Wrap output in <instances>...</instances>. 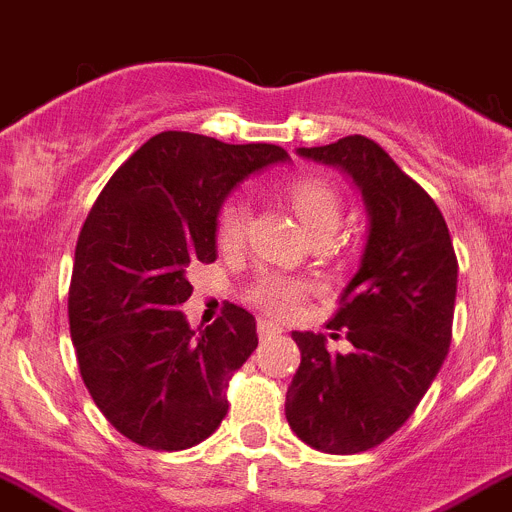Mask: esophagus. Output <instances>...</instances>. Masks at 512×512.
Here are the masks:
<instances>
[{"mask_svg": "<svg viewBox=\"0 0 512 512\" xmlns=\"http://www.w3.org/2000/svg\"><path fill=\"white\" fill-rule=\"evenodd\" d=\"M257 333H260V338H272V336H278V333H283V328L272 321H260L257 323Z\"/></svg>", "mask_w": 512, "mask_h": 512, "instance_id": "esophagus-1", "label": "esophagus"}]
</instances>
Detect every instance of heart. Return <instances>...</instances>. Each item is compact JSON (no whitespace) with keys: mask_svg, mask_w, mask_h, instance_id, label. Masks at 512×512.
I'll return each instance as SVG.
<instances>
[{"mask_svg":"<svg viewBox=\"0 0 512 512\" xmlns=\"http://www.w3.org/2000/svg\"><path fill=\"white\" fill-rule=\"evenodd\" d=\"M288 197L293 202L295 212L303 219L308 234L321 232V229L333 227L341 219V202H338L336 191L323 179L315 176H298L290 181ZM247 227V204L240 197H232L222 204L217 217V242L222 250H234L245 237ZM305 295V285L295 280L278 278V275H267L252 288L250 298L260 305L262 310L272 315H293L298 310L300 300Z\"/></svg>","mask_w":512,"mask_h":512,"instance_id":"1","label":"heart"}]
</instances>
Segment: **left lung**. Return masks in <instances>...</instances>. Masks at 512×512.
I'll return each instance as SVG.
<instances>
[{
    "label": "left lung",
    "instance_id": "left-lung-1",
    "mask_svg": "<svg viewBox=\"0 0 512 512\" xmlns=\"http://www.w3.org/2000/svg\"><path fill=\"white\" fill-rule=\"evenodd\" d=\"M298 156L341 169L361 191L369 227L331 321L348 328L351 353L293 331L300 366L285 417L313 450L356 455L389 439L437 379L452 341L457 257L434 199L376 141L346 136Z\"/></svg>",
    "mask_w": 512,
    "mask_h": 512
}]
</instances>
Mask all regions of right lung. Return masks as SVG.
I'll return each mask as SVG.
<instances>
[{"instance_id": "1", "label": "right lung", "mask_w": 512, "mask_h": 512, "mask_svg": "<svg viewBox=\"0 0 512 512\" xmlns=\"http://www.w3.org/2000/svg\"><path fill=\"white\" fill-rule=\"evenodd\" d=\"M290 161L272 143L186 131L148 138L90 209L70 280V336L103 417L148 450L204 442L227 414L229 376L257 348L240 305L191 331V265L217 260V217L250 174Z\"/></svg>"}]
</instances>
